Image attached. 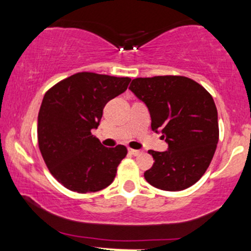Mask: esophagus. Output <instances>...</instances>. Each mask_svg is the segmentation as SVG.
Here are the masks:
<instances>
[{
    "label": "esophagus",
    "instance_id": "34e87169",
    "mask_svg": "<svg viewBox=\"0 0 251 251\" xmlns=\"http://www.w3.org/2000/svg\"><path fill=\"white\" fill-rule=\"evenodd\" d=\"M128 153H129V154H132V155H140V154H142V152H140L139 150L128 149Z\"/></svg>",
    "mask_w": 251,
    "mask_h": 251
}]
</instances>
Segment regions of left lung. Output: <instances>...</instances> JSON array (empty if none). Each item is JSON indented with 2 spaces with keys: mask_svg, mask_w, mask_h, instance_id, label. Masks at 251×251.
<instances>
[{
  "mask_svg": "<svg viewBox=\"0 0 251 251\" xmlns=\"http://www.w3.org/2000/svg\"><path fill=\"white\" fill-rule=\"evenodd\" d=\"M128 89L148 106L151 127L168 151L150 150L154 163L144 177L154 188L180 191L205 174L218 143L217 108L203 86L179 75L137 77Z\"/></svg>",
  "mask_w": 251,
  "mask_h": 251,
  "instance_id": "obj_1",
  "label": "left lung"
}]
</instances>
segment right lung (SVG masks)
Masks as SVG:
<instances>
[{
	"label": "right lung",
	"instance_id": "obj_1",
	"mask_svg": "<svg viewBox=\"0 0 251 251\" xmlns=\"http://www.w3.org/2000/svg\"><path fill=\"white\" fill-rule=\"evenodd\" d=\"M129 77L82 72L57 82L43 97L37 117V140L53 177L79 194L107 188L127 154L124 145L105 148L98 128L109 100L127 89Z\"/></svg>",
	"mask_w": 251,
	"mask_h": 251
}]
</instances>
